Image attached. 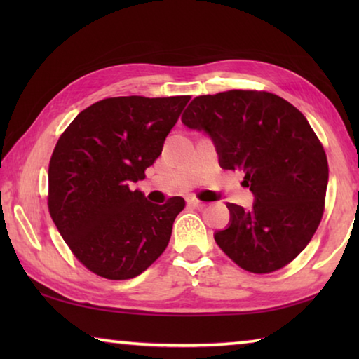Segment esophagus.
<instances>
[{"label": "esophagus", "mask_w": 359, "mask_h": 359, "mask_svg": "<svg viewBox=\"0 0 359 359\" xmlns=\"http://www.w3.org/2000/svg\"><path fill=\"white\" fill-rule=\"evenodd\" d=\"M187 204L188 205H193V208H204V205H205L204 201H199V199L194 198V196L187 198Z\"/></svg>", "instance_id": "34e87169"}]
</instances>
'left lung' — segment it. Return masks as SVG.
I'll use <instances>...</instances> for the list:
<instances>
[{"instance_id": "obj_1", "label": "left lung", "mask_w": 359, "mask_h": 359, "mask_svg": "<svg viewBox=\"0 0 359 359\" xmlns=\"http://www.w3.org/2000/svg\"><path fill=\"white\" fill-rule=\"evenodd\" d=\"M182 123L203 131L223 169L245 172L250 210L228 203L218 247L255 274L287 266L311 242L325 209L327 160L307 118L277 95L229 90L196 96Z\"/></svg>"}]
</instances>
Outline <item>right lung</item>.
Listing matches in <instances>:
<instances>
[{"label": "right lung", "instance_id": "1", "mask_svg": "<svg viewBox=\"0 0 359 359\" xmlns=\"http://www.w3.org/2000/svg\"><path fill=\"white\" fill-rule=\"evenodd\" d=\"M190 96H118L95 102L60 136L48 165V210L81 263L128 280L165 252L184 198L147 201L131 184L161 155Z\"/></svg>", "mask_w": 359, "mask_h": 359}]
</instances>
